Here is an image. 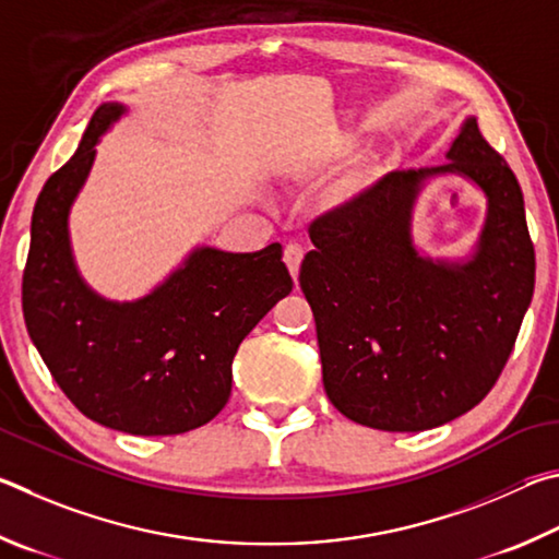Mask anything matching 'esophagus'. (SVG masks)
I'll return each mask as SVG.
<instances>
[{
	"mask_svg": "<svg viewBox=\"0 0 559 559\" xmlns=\"http://www.w3.org/2000/svg\"><path fill=\"white\" fill-rule=\"evenodd\" d=\"M301 260H305V248H301V245H297V242H289L285 248V264L289 267L292 277H295V280L299 277Z\"/></svg>",
	"mask_w": 559,
	"mask_h": 559,
	"instance_id": "34e87169",
	"label": "esophagus"
}]
</instances>
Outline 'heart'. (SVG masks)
Masks as SVG:
<instances>
[{"instance_id":"heart-1","label":"heart","mask_w":559,"mask_h":559,"mask_svg":"<svg viewBox=\"0 0 559 559\" xmlns=\"http://www.w3.org/2000/svg\"><path fill=\"white\" fill-rule=\"evenodd\" d=\"M364 179H366V171H364V169H356L354 174L348 176V181H346V189H350V191L358 189L360 181H364Z\"/></svg>"}]
</instances>
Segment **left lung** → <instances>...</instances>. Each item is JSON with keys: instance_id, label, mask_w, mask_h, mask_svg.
<instances>
[{"instance_id": "1", "label": "left lung", "mask_w": 559, "mask_h": 559, "mask_svg": "<svg viewBox=\"0 0 559 559\" xmlns=\"http://www.w3.org/2000/svg\"><path fill=\"white\" fill-rule=\"evenodd\" d=\"M435 169L393 171L309 225L299 285L314 311L324 390L341 415L385 432H423L468 413L511 356L535 289V248L511 166L466 117ZM459 173L487 195L464 263L412 242L427 178Z\"/></svg>"}]
</instances>
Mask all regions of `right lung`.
Masks as SVG:
<instances>
[{"instance_id": "1", "label": "right lung", "mask_w": 559, "mask_h": 559, "mask_svg": "<svg viewBox=\"0 0 559 559\" xmlns=\"http://www.w3.org/2000/svg\"><path fill=\"white\" fill-rule=\"evenodd\" d=\"M124 107L95 110L75 154L44 183L22 282L26 331L66 397L93 423L164 437L201 427L230 397L233 358L258 321L292 292L282 245L258 252L195 248L159 287L110 301L75 267L68 213L95 144Z\"/></svg>"}]
</instances>
